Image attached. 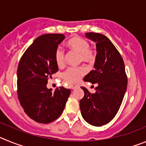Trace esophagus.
I'll use <instances>...</instances> for the list:
<instances>
[{"label": "esophagus", "instance_id": "34e87169", "mask_svg": "<svg viewBox=\"0 0 146 146\" xmlns=\"http://www.w3.org/2000/svg\"><path fill=\"white\" fill-rule=\"evenodd\" d=\"M77 88H78V86H77V85H72V86H71V88H72V90H75Z\"/></svg>", "mask_w": 146, "mask_h": 146}]
</instances>
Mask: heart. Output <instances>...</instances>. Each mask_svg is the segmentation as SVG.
Listing matches in <instances>:
<instances>
[{"label": "heart", "instance_id": "1", "mask_svg": "<svg viewBox=\"0 0 146 146\" xmlns=\"http://www.w3.org/2000/svg\"><path fill=\"white\" fill-rule=\"evenodd\" d=\"M67 47L74 50L80 55V60L86 63L91 64L95 60L96 55L93 50L90 49V44L84 38L79 36H75L66 42ZM55 61L58 66L60 67L64 64V52L60 47H58L55 52ZM83 68H68L62 74V77L67 83H74L80 79L81 76L85 74Z\"/></svg>", "mask_w": 146, "mask_h": 146}]
</instances>
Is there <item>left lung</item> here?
Returning a JSON list of instances; mask_svg holds the SVG:
<instances>
[{
    "instance_id": "1",
    "label": "left lung",
    "mask_w": 146,
    "mask_h": 146,
    "mask_svg": "<svg viewBox=\"0 0 146 146\" xmlns=\"http://www.w3.org/2000/svg\"><path fill=\"white\" fill-rule=\"evenodd\" d=\"M85 35L96 43V55L94 70L83 80L98 86L94 94L81 87L85 94L80 101V108L87 123L101 126L109 123L118 113L126 93L127 77L123 58L111 41L101 33Z\"/></svg>"
}]
</instances>
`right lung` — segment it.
<instances>
[{
    "instance_id": "obj_1",
    "label": "right lung",
    "mask_w": 146,
    "mask_h": 146,
    "mask_svg": "<svg viewBox=\"0 0 146 146\" xmlns=\"http://www.w3.org/2000/svg\"><path fill=\"white\" fill-rule=\"evenodd\" d=\"M65 38L64 34L48 33L34 40L22 56L17 68V94L25 113L33 121L51 123L64 111L69 89L52 91L47 88L49 78L58 71L55 52Z\"/></svg>"
}]
</instances>
